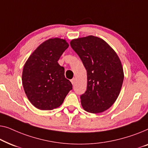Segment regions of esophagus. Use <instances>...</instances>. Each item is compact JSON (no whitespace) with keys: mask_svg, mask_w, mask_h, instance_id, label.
Here are the masks:
<instances>
[{"mask_svg":"<svg viewBox=\"0 0 148 148\" xmlns=\"http://www.w3.org/2000/svg\"><path fill=\"white\" fill-rule=\"evenodd\" d=\"M75 82H76V79H75V78L72 79V80H71V82H72V84L74 85V84H75Z\"/></svg>","mask_w":148,"mask_h":148,"instance_id":"34e87169","label":"esophagus"}]
</instances>
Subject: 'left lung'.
Returning a JSON list of instances; mask_svg holds the SVG:
<instances>
[{
	"instance_id": "left-lung-1",
	"label": "left lung",
	"mask_w": 148,
	"mask_h": 148,
	"mask_svg": "<svg viewBox=\"0 0 148 148\" xmlns=\"http://www.w3.org/2000/svg\"><path fill=\"white\" fill-rule=\"evenodd\" d=\"M87 72V88L80 96L85 111L100 113L109 109L119 95L124 79L121 62L103 39L89 35L70 41Z\"/></svg>"
}]
</instances>
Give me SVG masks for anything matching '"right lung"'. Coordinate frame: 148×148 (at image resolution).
<instances>
[{
    "label": "right lung",
    "instance_id": "obj_1",
    "mask_svg": "<svg viewBox=\"0 0 148 148\" xmlns=\"http://www.w3.org/2000/svg\"><path fill=\"white\" fill-rule=\"evenodd\" d=\"M69 47L66 39L51 38L37 47L25 64L22 83L31 103L40 110H52L63 103L72 84L58 64Z\"/></svg>",
    "mask_w": 148,
    "mask_h": 148
}]
</instances>
